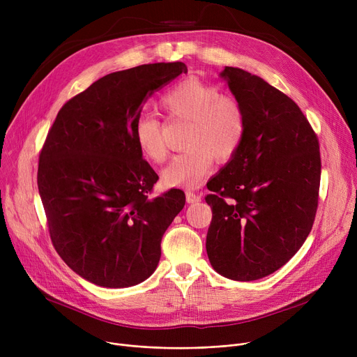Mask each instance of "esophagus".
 Returning a JSON list of instances; mask_svg holds the SVG:
<instances>
[{
    "instance_id": "obj_1",
    "label": "esophagus",
    "mask_w": 357,
    "mask_h": 357,
    "mask_svg": "<svg viewBox=\"0 0 357 357\" xmlns=\"http://www.w3.org/2000/svg\"><path fill=\"white\" fill-rule=\"evenodd\" d=\"M201 195L199 194H195V192H191V191H188L186 192V201H188L190 204H195V202H199L201 201Z\"/></svg>"
}]
</instances>
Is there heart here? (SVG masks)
I'll return each instance as SVG.
<instances>
[{"label": "heart", "instance_id": "b5f03b06", "mask_svg": "<svg viewBox=\"0 0 357 357\" xmlns=\"http://www.w3.org/2000/svg\"><path fill=\"white\" fill-rule=\"evenodd\" d=\"M160 105L171 120L190 121L185 140L188 150L174 156L162 171L166 186L194 188L210 174L213 158L230 160L245 139L248 120L241 102L199 79L179 82L165 93ZM162 130V121L152 112H142L136 119L135 140L153 162H162L167 155Z\"/></svg>", "mask_w": 357, "mask_h": 357}]
</instances>
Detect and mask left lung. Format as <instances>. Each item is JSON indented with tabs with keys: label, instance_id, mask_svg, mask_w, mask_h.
<instances>
[{
	"label": "left lung",
	"instance_id": "1",
	"mask_svg": "<svg viewBox=\"0 0 357 357\" xmlns=\"http://www.w3.org/2000/svg\"><path fill=\"white\" fill-rule=\"evenodd\" d=\"M221 77L245 108L248 126L237 153L207 183L213 220L205 248L220 275L256 280L282 268L312 229L320 144L284 92L238 68L226 66Z\"/></svg>",
	"mask_w": 357,
	"mask_h": 357
}]
</instances>
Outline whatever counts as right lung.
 I'll return each instance as SVG.
<instances>
[{
  "label": "right lung",
  "mask_w": 357,
  "mask_h": 357,
  "mask_svg": "<svg viewBox=\"0 0 357 357\" xmlns=\"http://www.w3.org/2000/svg\"><path fill=\"white\" fill-rule=\"evenodd\" d=\"M186 72L182 62H162L105 75L70 98L49 130L37 186L50 240L92 284L133 287L159 264L162 237L185 192L150 197L159 176L133 131L149 97Z\"/></svg>",
  "instance_id": "obj_1"
}]
</instances>
